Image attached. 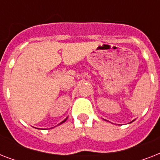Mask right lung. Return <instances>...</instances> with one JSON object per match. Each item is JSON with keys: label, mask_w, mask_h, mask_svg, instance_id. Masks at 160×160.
I'll use <instances>...</instances> for the list:
<instances>
[{"label": "right lung", "mask_w": 160, "mask_h": 160, "mask_svg": "<svg viewBox=\"0 0 160 160\" xmlns=\"http://www.w3.org/2000/svg\"><path fill=\"white\" fill-rule=\"evenodd\" d=\"M65 120H66V119H64V120H63V121H62V122H61V123H60V124H63V123H64V122H65Z\"/></svg>", "instance_id": "right-lung-1"}]
</instances>
